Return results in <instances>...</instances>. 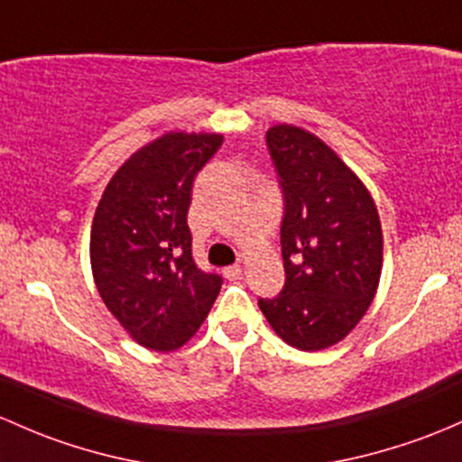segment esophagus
<instances>
[{"instance_id":"esophagus-1","label":"esophagus","mask_w":462,"mask_h":462,"mask_svg":"<svg viewBox=\"0 0 462 462\" xmlns=\"http://www.w3.org/2000/svg\"><path fill=\"white\" fill-rule=\"evenodd\" d=\"M241 272H244V268H241L239 263L227 265V268H223V276H226V279H239Z\"/></svg>"}]
</instances>
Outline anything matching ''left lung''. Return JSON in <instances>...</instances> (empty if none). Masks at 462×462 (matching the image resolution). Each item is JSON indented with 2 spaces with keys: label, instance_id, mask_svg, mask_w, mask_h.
Listing matches in <instances>:
<instances>
[{
  "label": "left lung",
  "instance_id": "obj_1",
  "mask_svg": "<svg viewBox=\"0 0 462 462\" xmlns=\"http://www.w3.org/2000/svg\"><path fill=\"white\" fill-rule=\"evenodd\" d=\"M283 192L285 285L259 299L288 346L317 352L343 341L376 294L383 232L361 179L312 133L279 124L265 134Z\"/></svg>",
  "mask_w": 462,
  "mask_h": 462
}]
</instances>
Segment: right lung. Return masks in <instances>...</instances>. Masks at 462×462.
<instances>
[{"mask_svg": "<svg viewBox=\"0 0 462 462\" xmlns=\"http://www.w3.org/2000/svg\"><path fill=\"white\" fill-rule=\"evenodd\" d=\"M221 134L168 133L143 145L110 179L90 230L97 290L121 328L154 352L194 337L223 279L197 268L188 208L192 183Z\"/></svg>", "mask_w": 462, "mask_h": 462, "instance_id": "add662e5", "label": "right lung"}]
</instances>
